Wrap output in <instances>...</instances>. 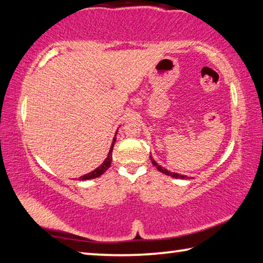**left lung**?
Returning <instances> with one entry per match:
<instances>
[{"mask_svg":"<svg viewBox=\"0 0 263 263\" xmlns=\"http://www.w3.org/2000/svg\"><path fill=\"white\" fill-rule=\"evenodd\" d=\"M151 161H152V163H153V166L158 169L159 172H161L162 174H164V175H168V176H172V177H174V179H182V180H184V179H186V176H184V175H181V174H177V173H172V172H169V171H167L166 168H163L162 166H160V164H158V162L155 161V160L152 158V155H151Z\"/></svg>","mask_w":263,"mask_h":263,"instance_id":"obj_1","label":"left lung"}]
</instances>
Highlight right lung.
Segmentation results:
<instances>
[{"label":"right lung","mask_w":263,"mask_h":263,"mask_svg":"<svg viewBox=\"0 0 263 263\" xmlns=\"http://www.w3.org/2000/svg\"><path fill=\"white\" fill-rule=\"evenodd\" d=\"M117 132L118 131H116V133H115V137H114V139H112V144H111V146H110L108 157H106L104 161L101 163V166H99L96 169H94V171H92V172L88 173V174H84L81 177H79L80 181L96 179V177H100L102 174H104V173L108 171L109 167L111 166V161H112V149H114V145H115V142H116V136H117Z\"/></svg>","instance_id":"1"}]
</instances>
